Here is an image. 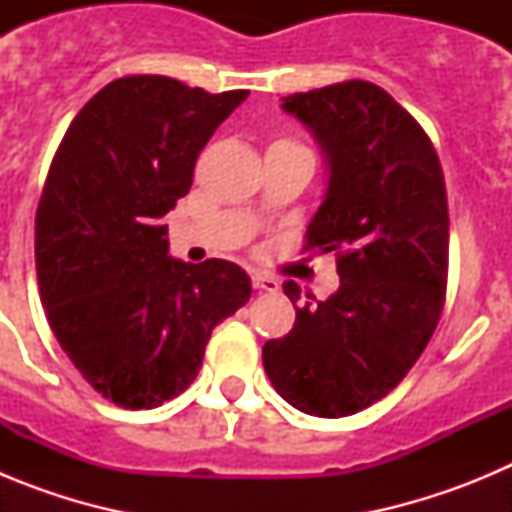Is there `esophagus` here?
I'll return each instance as SVG.
<instances>
[{
	"label": "esophagus",
	"instance_id": "34e87169",
	"mask_svg": "<svg viewBox=\"0 0 512 512\" xmlns=\"http://www.w3.org/2000/svg\"><path fill=\"white\" fill-rule=\"evenodd\" d=\"M251 282H253V287L259 289V292H279L277 279L269 277V274H261V271H253Z\"/></svg>",
	"mask_w": 512,
	"mask_h": 512
}]
</instances>
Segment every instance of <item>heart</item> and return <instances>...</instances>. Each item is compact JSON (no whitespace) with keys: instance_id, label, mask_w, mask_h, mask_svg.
I'll use <instances>...</instances> for the list:
<instances>
[{"instance_id":"1","label":"heart","mask_w":512,"mask_h":512,"mask_svg":"<svg viewBox=\"0 0 512 512\" xmlns=\"http://www.w3.org/2000/svg\"><path fill=\"white\" fill-rule=\"evenodd\" d=\"M277 143H289V140H277Z\"/></svg>"}]
</instances>
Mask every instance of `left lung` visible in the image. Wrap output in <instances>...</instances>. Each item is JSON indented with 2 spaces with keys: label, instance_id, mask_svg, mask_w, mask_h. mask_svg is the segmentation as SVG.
Instances as JSON below:
<instances>
[{
  "label": "left lung",
  "instance_id": "obj_1",
  "mask_svg": "<svg viewBox=\"0 0 512 512\" xmlns=\"http://www.w3.org/2000/svg\"><path fill=\"white\" fill-rule=\"evenodd\" d=\"M282 110L310 128L328 158L305 248L336 251L341 287L297 307L287 336L266 341L264 369L292 408L343 418L395 390L441 320L446 184L431 138L372 81L289 94ZM284 295L295 305L300 287L284 282Z\"/></svg>",
  "mask_w": 512,
  "mask_h": 512
}]
</instances>
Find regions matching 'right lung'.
Wrapping results in <instances>:
<instances>
[{"label":"right lung","instance_id":"add662e5","mask_svg":"<svg viewBox=\"0 0 512 512\" xmlns=\"http://www.w3.org/2000/svg\"><path fill=\"white\" fill-rule=\"evenodd\" d=\"M246 97L122 76L81 107L53 156L35 215L40 302L71 364L120 408H158L187 390L212 328L251 297L233 261L171 259L164 225Z\"/></svg>","mask_w":512,"mask_h":512}]
</instances>
